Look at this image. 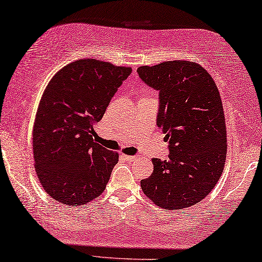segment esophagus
<instances>
[{
	"mask_svg": "<svg viewBox=\"0 0 262 262\" xmlns=\"http://www.w3.org/2000/svg\"><path fill=\"white\" fill-rule=\"evenodd\" d=\"M123 158L125 161H129V162H133V161H137V156H123Z\"/></svg>",
	"mask_w": 262,
	"mask_h": 262,
	"instance_id": "34e87169",
	"label": "esophagus"
}]
</instances>
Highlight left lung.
I'll return each instance as SVG.
<instances>
[{
  "mask_svg": "<svg viewBox=\"0 0 262 262\" xmlns=\"http://www.w3.org/2000/svg\"><path fill=\"white\" fill-rule=\"evenodd\" d=\"M139 77L158 92L157 125L169 146L168 160L154 158L144 193L165 209L187 208L213 190L226 160V127L216 84L201 65L164 61L141 66Z\"/></svg>",
  "mask_w": 262,
  "mask_h": 262,
  "instance_id": "8db88e82",
  "label": "left lung"
}]
</instances>
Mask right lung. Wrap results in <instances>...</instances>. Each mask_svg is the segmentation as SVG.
Masks as SVG:
<instances>
[{
  "instance_id": "add662e5",
  "label": "right lung",
  "mask_w": 262,
  "mask_h": 262,
  "mask_svg": "<svg viewBox=\"0 0 262 262\" xmlns=\"http://www.w3.org/2000/svg\"><path fill=\"white\" fill-rule=\"evenodd\" d=\"M130 74V68L79 59L49 82L39 101L32 144L39 183L55 201L83 205L106 187L118 155L95 141V125Z\"/></svg>"
}]
</instances>
